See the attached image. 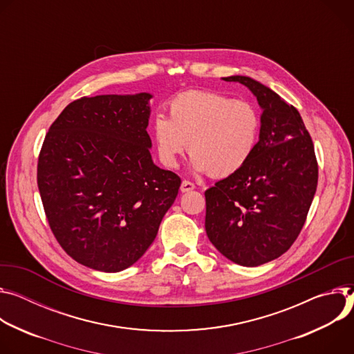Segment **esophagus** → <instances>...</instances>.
<instances>
[{
	"mask_svg": "<svg viewBox=\"0 0 354 354\" xmlns=\"http://www.w3.org/2000/svg\"><path fill=\"white\" fill-rule=\"evenodd\" d=\"M194 188H195L194 183H191V181H188V180H183V183H181V187H180L181 192H188V191H192Z\"/></svg>",
	"mask_w": 354,
	"mask_h": 354,
	"instance_id": "obj_1",
	"label": "esophagus"
}]
</instances>
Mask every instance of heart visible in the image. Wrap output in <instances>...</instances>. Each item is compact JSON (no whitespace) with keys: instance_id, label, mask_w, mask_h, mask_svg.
Returning <instances> with one entry per match:
<instances>
[{"instance_id":"heart-1","label":"heart","mask_w":354,"mask_h":354,"mask_svg":"<svg viewBox=\"0 0 354 354\" xmlns=\"http://www.w3.org/2000/svg\"><path fill=\"white\" fill-rule=\"evenodd\" d=\"M167 112L169 118H154L150 135L157 157L169 169L177 166L188 143L194 170L227 177L243 169L257 149L261 113L250 101L185 91L169 101Z\"/></svg>"}]
</instances>
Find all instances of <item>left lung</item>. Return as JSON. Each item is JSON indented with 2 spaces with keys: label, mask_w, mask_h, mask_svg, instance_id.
<instances>
[{
  "label": "left lung",
  "mask_w": 354,
  "mask_h": 354,
  "mask_svg": "<svg viewBox=\"0 0 354 354\" xmlns=\"http://www.w3.org/2000/svg\"><path fill=\"white\" fill-rule=\"evenodd\" d=\"M222 80L256 95L261 135L248 165L205 191V230L226 259L256 267L280 257L298 238L317 191L318 163L297 108L250 77Z\"/></svg>",
  "instance_id": "left-lung-1"
}]
</instances>
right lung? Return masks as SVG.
Here are the masks:
<instances>
[{
    "label": "right lung",
    "instance_id": "obj_1",
    "mask_svg": "<svg viewBox=\"0 0 354 354\" xmlns=\"http://www.w3.org/2000/svg\"><path fill=\"white\" fill-rule=\"evenodd\" d=\"M151 94L83 97L49 128L37 187L63 250L86 267L118 272L153 243L180 177L150 154Z\"/></svg>",
    "mask_w": 354,
    "mask_h": 354
}]
</instances>
